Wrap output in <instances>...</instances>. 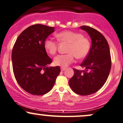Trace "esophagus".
Segmentation results:
<instances>
[{
  "instance_id": "esophagus-1",
  "label": "esophagus",
  "mask_w": 123,
  "mask_h": 123,
  "mask_svg": "<svg viewBox=\"0 0 123 123\" xmlns=\"http://www.w3.org/2000/svg\"><path fill=\"white\" fill-rule=\"evenodd\" d=\"M65 67H61V71H64V70H65Z\"/></svg>"
}]
</instances>
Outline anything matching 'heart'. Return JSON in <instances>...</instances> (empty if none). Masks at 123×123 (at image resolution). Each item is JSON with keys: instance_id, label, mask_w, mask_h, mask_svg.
<instances>
[{"instance_id": "heart-1", "label": "heart", "mask_w": 123, "mask_h": 123, "mask_svg": "<svg viewBox=\"0 0 123 123\" xmlns=\"http://www.w3.org/2000/svg\"><path fill=\"white\" fill-rule=\"evenodd\" d=\"M58 40L61 43H69L67 54L58 55L54 59L55 65L66 67L75 60L83 59L87 56L90 49V42L87 38L81 33L71 30H67L58 33L56 35ZM44 48L47 53L50 55L56 54L58 49V43L51 38L44 41Z\"/></svg>"}]
</instances>
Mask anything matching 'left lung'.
Returning <instances> with one entry per match:
<instances>
[{
  "label": "left lung",
  "mask_w": 123,
  "mask_h": 123,
  "mask_svg": "<svg viewBox=\"0 0 123 123\" xmlns=\"http://www.w3.org/2000/svg\"><path fill=\"white\" fill-rule=\"evenodd\" d=\"M92 40V47L88 55L80 64L83 71L74 68V75L69 85L76 94L87 96L98 92L107 80L111 66L109 44L103 35L96 29L83 25Z\"/></svg>",
  "instance_id": "obj_1"
}]
</instances>
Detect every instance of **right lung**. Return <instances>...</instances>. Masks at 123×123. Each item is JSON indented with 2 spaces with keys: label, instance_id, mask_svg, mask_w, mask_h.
I'll list each match as a JSON object with an SVG mask.
<instances>
[{
  "label": "right lung",
  "instance_id": "right-lung-1",
  "mask_svg": "<svg viewBox=\"0 0 123 123\" xmlns=\"http://www.w3.org/2000/svg\"><path fill=\"white\" fill-rule=\"evenodd\" d=\"M54 29L40 24L31 25L18 36L12 49L14 77L23 89L33 95L50 91L61 72L59 66L48 67L52 59L44 46Z\"/></svg>",
  "mask_w": 123,
  "mask_h": 123
}]
</instances>
